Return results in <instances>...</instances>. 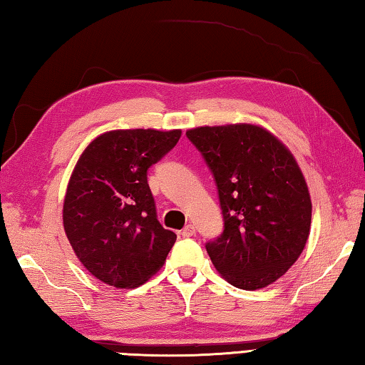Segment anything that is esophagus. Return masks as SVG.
<instances>
[{"label":"esophagus","instance_id":"1","mask_svg":"<svg viewBox=\"0 0 365 365\" xmlns=\"http://www.w3.org/2000/svg\"><path fill=\"white\" fill-rule=\"evenodd\" d=\"M195 227L194 225H192V224H187V225H185L184 227V229L181 230V235L184 237V238H189V237H194L195 235Z\"/></svg>","mask_w":365,"mask_h":365}]
</instances>
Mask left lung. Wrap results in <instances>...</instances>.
<instances>
[{"mask_svg":"<svg viewBox=\"0 0 365 365\" xmlns=\"http://www.w3.org/2000/svg\"><path fill=\"white\" fill-rule=\"evenodd\" d=\"M215 176L224 230L208 251L232 286L254 291L277 281L304 251L312 200L294 155L251 123L185 132Z\"/></svg>","mask_w":365,"mask_h":365,"instance_id":"obj_1","label":"left lung"}]
</instances>
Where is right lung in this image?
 I'll use <instances>...</instances> for the list:
<instances>
[{
	"label": "right lung",
	"mask_w": 365,
	"mask_h": 365,
	"mask_svg": "<svg viewBox=\"0 0 365 365\" xmlns=\"http://www.w3.org/2000/svg\"><path fill=\"white\" fill-rule=\"evenodd\" d=\"M181 130H114L82 153L68 182L63 227L95 278L136 287L160 270L176 242L157 221L148 170L168 154Z\"/></svg>",
	"instance_id": "add662e5"
}]
</instances>
